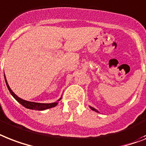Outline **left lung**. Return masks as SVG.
Returning a JSON list of instances; mask_svg holds the SVG:
<instances>
[{
	"instance_id": "1",
	"label": "left lung",
	"mask_w": 146,
	"mask_h": 146,
	"mask_svg": "<svg viewBox=\"0 0 146 146\" xmlns=\"http://www.w3.org/2000/svg\"><path fill=\"white\" fill-rule=\"evenodd\" d=\"M91 109H92V110H94V111H95V112H98V111H97V110H96L95 109H94V108H93V107H91Z\"/></svg>"
}]
</instances>
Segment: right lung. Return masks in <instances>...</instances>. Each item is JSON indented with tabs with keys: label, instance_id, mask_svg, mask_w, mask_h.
Returning <instances> with one entry per match:
<instances>
[{
	"label": "right lung",
	"instance_id": "1",
	"mask_svg": "<svg viewBox=\"0 0 146 146\" xmlns=\"http://www.w3.org/2000/svg\"><path fill=\"white\" fill-rule=\"evenodd\" d=\"M4 77H5V75H4ZM5 82L6 84H7V86L8 89H9V92L11 94L13 97L15 98V100H17L19 104H21L23 106H25L27 109H30V110H45L46 109H49V108H52L54 107V106H56L58 103L55 102V103H52V104H40V103H34V102H30V101H27V100H22L21 98H19V97L15 95V94L13 92L11 89H10V88H9V85H8L7 82V79H6L5 77ZM61 99H59L58 101Z\"/></svg>",
	"mask_w": 146,
	"mask_h": 146
}]
</instances>
